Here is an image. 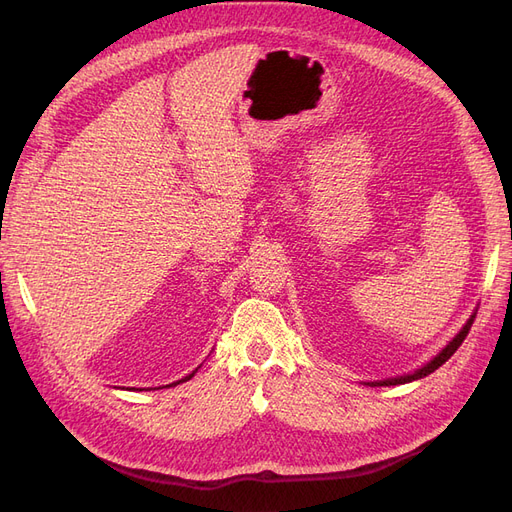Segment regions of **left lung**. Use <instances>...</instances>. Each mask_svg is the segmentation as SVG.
<instances>
[{
  "instance_id": "1",
  "label": "left lung",
  "mask_w": 512,
  "mask_h": 512,
  "mask_svg": "<svg viewBox=\"0 0 512 512\" xmlns=\"http://www.w3.org/2000/svg\"><path fill=\"white\" fill-rule=\"evenodd\" d=\"M474 318H476V314H472L470 320L463 324V329L453 337V342H448V346L438 356H433V359L427 365H423L421 369H416V371H412V374H406V376H397V378H389V380H378V382H367V384L369 386H395V384H406V382H412V380H418V378H425V376L433 374V371H436L438 367H442L448 359H451V356L455 354V350L463 344V339H466L468 333H470V327H472Z\"/></svg>"
}]
</instances>
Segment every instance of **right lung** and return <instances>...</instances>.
<instances>
[{
    "label": "right lung",
    "instance_id": "obj_1",
    "mask_svg": "<svg viewBox=\"0 0 512 512\" xmlns=\"http://www.w3.org/2000/svg\"><path fill=\"white\" fill-rule=\"evenodd\" d=\"M194 374H196V371H192V374H190V376H185V378H181V380H179V382H185V380H190V378H192V376H194ZM179 382H173V384H166V386H177V384H179Z\"/></svg>",
    "mask_w": 512,
    "mask_h": 512
}]
</instances>
